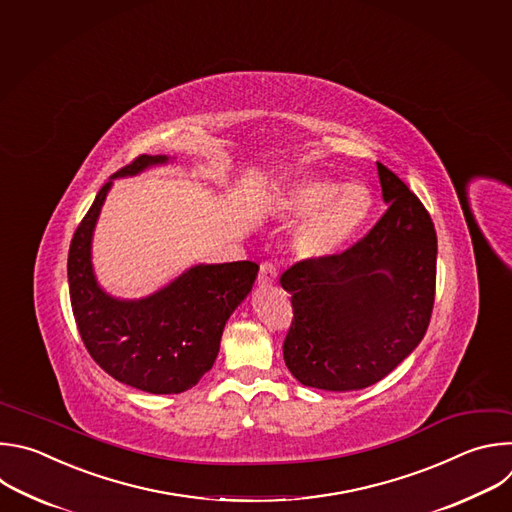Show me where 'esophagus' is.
<instances>
[{
  "label": "esophagus",
  "mask_w": 512,
  "mask_h": 512,
  "mask_svg": "<svg viewBox=\"0 0 512 512\" xmlns=\"http://www.w3.org/2000/svg\"><path fill=\"white\" fill-rule=\"evenodd\" d=\"M276 278H278L276 266L272 262H262L260 264V274H258V284L262 288H268V286H272L276 282Z\"/></svg>",
  "instance_id": "1"
}]
</instances>
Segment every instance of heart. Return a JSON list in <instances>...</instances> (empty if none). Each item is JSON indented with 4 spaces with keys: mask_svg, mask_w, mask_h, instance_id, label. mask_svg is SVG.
Segmentation results:
<instances>
[{
    "mask_svg": "<svg viewBox=\"0 0 512 512\" xmlns=\"http://www.w3.org/2000/svg\"><path fill=\"white\" fill-rule=\"evenodd\" d=\"M371 206V191L363 183L337 185L325 177L302 179L282 199L288 218H302L294 232V250L315 260L343 252L367 222Z\"/></svg>",
    "mask_w": 512,
    "mask_h": 512,
    "instance_id": "heart-1",
    "label": "heart"
}]
</instances>
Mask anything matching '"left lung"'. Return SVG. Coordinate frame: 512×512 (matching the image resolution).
Returning <instances> with one entry per match:
<instances>
[{
    "mask_svg": "<svg viewBox=\"0 0 512 512\" xmlns=\"http://www.w3.org/2000/svg\"><path fill=\"white\" fill-rule=\"evenodd\" d=\"M385 214L351 248L292 264L280 284L292 323L282 345L306 387L363 389L391 373L424 339L436 294L438 238L416 193L377 163Z\"/></svg>",
    "mask_w": 512,
    "mask_h": 512,
    "instance_id": "8db88e82",
    "label": "left lung"
}]
</instances>
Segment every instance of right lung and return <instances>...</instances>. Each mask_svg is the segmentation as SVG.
Masks as SVG:
<instances>
[{
    "mask_svg": "<svg viewBox=\"0 0 512 512\" xmlns=\"http://www.w3.org/2000/svg\"><path fill=\"white\" fill-rule=\"evenodd\" d=\"M167 161L141 155L117 171L96 193L68 250L70 302L86 351L117 381L157 395L181 393L212 369L224 327L258 276V264L242 260L191 266L139 300H119L98 286L90 244L113 179Z\"/></svg>",
    "mask_w": 512,
    "mask_h": 512,
    "instance_id": "add662e5",
    "label": "right lung"
}]
</instances>
